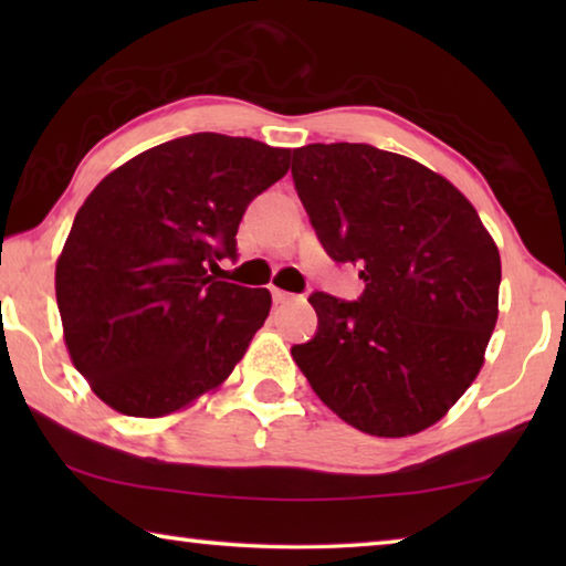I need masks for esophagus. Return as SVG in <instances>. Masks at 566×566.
<instances>
[{
	"instance_id": "esophagus-1",
	"label": "esophagus",
	"mask_w": 566,
	"mask_h": 566,
	"mask_svg": "<svg viewBox=\"0 0 566 566\" xmlns=\"http://www.w3.org/2000/svg\"><path fill=\"white\" fill-rule=\"evenodd\" d=\"M272 300H274V304H286V302H292V300H296V296H294V294H290V292L274 290V286H272Z\"/></svg>"
}]
</instances>
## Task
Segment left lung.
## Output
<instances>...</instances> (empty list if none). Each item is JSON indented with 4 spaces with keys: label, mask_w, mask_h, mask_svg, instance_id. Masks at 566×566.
Here are the masks:
<instances>
[{
    "label": "left lung",
    "mask_w": 566,
    "mask_h": 566,
    "mask_svg": "<svg viewBox=\"0 0 566 566\" xmlns=\"http://www.w3.org/2000/svg\"><path fill=\"white\" fill-rule=\"evenodd\" d=\"M292 179L354 302L312 292L317 332L292 357L364 434H417L464 395L496 324L502 262L476 209L419 161L371 145L294 149Z\"/></svg>",
    "instance_id": "left-lung-1"
}]
</instances>
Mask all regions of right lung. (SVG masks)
<instances>
[{"mask_svg": "<svg viewBox=\"0 0 566 566\" xmlns=\"http://www.w3.org/2000/svg\"><path fill=\"white\" fill-rule=\"evenodd\" d=\"M290 159V149L199 132L94 187L56 262V304L74 367L112 409L169 415L244 357L272 294L214 274L237 262L249 202Z\"/></svg>", "mask_w": 566, "mask_h": 566, "instance_id": "add662e5", "label": "right lung"}]
</instances>
